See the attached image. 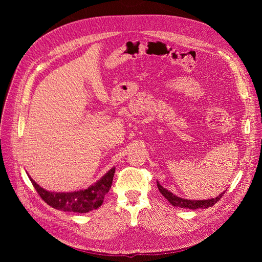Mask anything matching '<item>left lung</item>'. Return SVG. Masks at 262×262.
I'll list each match as a JSON object with an SVG mask.
<instances>
[{
    "instance_id": "1",
    "label": "left lung",
    "mask_w": 262,
    "mask_h": 262,
    "mask_svg": "<svg viewBox=\"0 0 262 262\" xmlns=\"http://www.w3.org/2000/svg\"><path fill=\"white\" fill-rule=\"evenodd\" d=\"M157 187L158 190H160L161 193L169 201V203H171L173 207H178V208H182V209H190V210H196V209H207L212 207V205L215 204L222 195L224 194L221 193L219 196L213 198V199H209V200H187V199H182V198H179L175 194H172L170 191H168L167 189L163 188L160 184L157 182Z\"/></svg>"
}]
</instances>
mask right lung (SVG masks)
<instances>
[{
  "label": "right lung",
  "mask_w": 262,
  "mask_h": 262,
  "mask_svg": "<svg viewBox=\"0 0 262 262\" xmlns=\"http://www.w3.org/2000/svg\"><path fill=\"white\" fill-rule=\"evenodd\" d=\"M114 175L115 168L110 169L104 177L89 189L69 193L47 191V190L39 187V185H37L31 178L30 181L41 199L53 209L66 212L87 213L92 210L98 209L102 204L105 195L112 187Z\"/></svg>",
  "instance_id": "obj_1"
}]
</instances>
